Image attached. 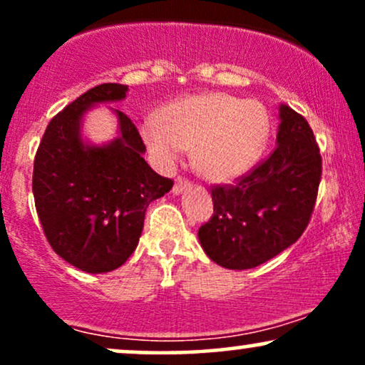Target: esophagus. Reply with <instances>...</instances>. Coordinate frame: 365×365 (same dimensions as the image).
<instances>
[{
	"label": "esophagus",
	"instance_id": "34e87169",
	"mask_svg": "<svg viewBox=\"0 0 365 365\" xmlns=\"http://www.w3.org/2000/svg\"><path fill=\"white\" fill-rule=\"evenodd\" d=\"M188 187H190V182H188V180H185V178H178L177 182H175V185H173V194H175V195L182 194V192L187 190Z\"/></svg>",
	"mask_w": 365,
	"mask_h": 365
}]
</instances>
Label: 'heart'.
Segmentation results:
<instances>
[{
    "label": "heart",
    "instance_id": "1",
    "mask_svg": "<svg viewBox=\"0 0 365 365\" xmlns=\"http://www.w3.org/2000/svg\"><path fill=\"white\" fill-rule=\"evenodd\" d=\"M269 115L255 99L225 92L188 96L166 104L142 125V137L159 165L171 166L192 149L197 173L230 182L252 170L269 137Z\"/></svg>",
    "mask_w": 365,
    "mask_h": 365
}]
</instances>
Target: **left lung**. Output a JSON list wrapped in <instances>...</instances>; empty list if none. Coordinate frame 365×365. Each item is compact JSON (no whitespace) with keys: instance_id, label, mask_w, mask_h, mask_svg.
<instances>
[{"instance_id":"left-lung-1","label":"left lung","mask_w":365,"mask_h":365,"mask_svg":"<svg viewBox=\"0 0 365 365\" xmlns=\"http://www.w3.org/2000/svg\"><path fill=\"white\" fill-rule=\"evenodd\" d=\"M276 148L238 180L212 187L215 215L199 228L204 252L226 269H250L299 240L316 204L322 161L307 120L279 106Z\"/></svg>"}]
</instances>
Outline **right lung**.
Instances as JSON below:
<instances>
[{
  "label": "right lung",
  "mask_w": 365,
  "mask_h": 365,
  "mask_svg": "<svg viewBox=\"0 0 365 365\" xmlns=\"http://www.w3.org/2000/svg\"><path fill=\"white\" fill-rule=\"evenodd\" d=\"M127 86L101 83L49 121L34 159L32 192L53 250L86 273H110L135 250L145 209L173 182L145 163L139 130L115 111L120 135L103 145L82 139V118L101 103L127 98Z\"/></svg>",
  "instance_id": "1"
}]
</instances>
